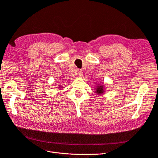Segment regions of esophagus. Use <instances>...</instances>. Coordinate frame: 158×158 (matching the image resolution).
<instances>
[{
    "mask_svg": "<svg viewBox=\"0 0 158 158\" xmlns=\"http://www.w3.org/2000/svg\"><path fill=\"white\" fill-rule=\"evenodd\" d=\"M78 75H79V76H83V72H82V70H78Z\"/></svg>",
    "mask_w": 158,
    "mask_h": 158,
    "instance_id": "1",
    "label": "esophagus"
}]
</instances>
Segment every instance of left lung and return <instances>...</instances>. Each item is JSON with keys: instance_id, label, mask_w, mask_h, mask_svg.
I'll return each mask as SVG.
<instances>
[{"instance_id": "left-lung-1", "label": "left lung", "mask_w": 158, "mask_h": 158, "mask_svg": "<svg viewBox=\"0 0 158 158\" xmlns=\"http://www.w3.org/2000/svg\"><path fill=\"white\" fill-rule=\"evenodd\" d=\"M95 92H96V93L98 94H102L103 92H104L103 87L102 85H99L98 87L96 88V91H95Z\"/></svg>"}]
</instances>
